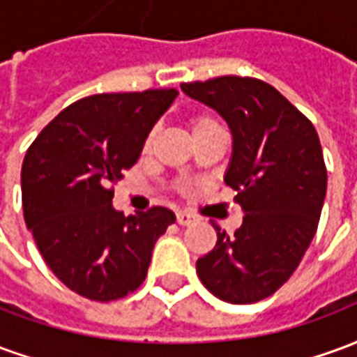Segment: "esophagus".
<instances>
[{"instance_id": "1", "label": "esophagus", "mask_w": 357, "mask_h": 357, "mask_svg": "<svg viewBox=\"0 0 357 357\" xmlns=\"http://www.w3.org/2000/svg\"><path fill=\"white\" fill-rule=\"evenodd\" d=\"M176 220H178L179 225H191L195 222L193 214H189V212H178L176 214Z\"/></svg>"}]
</instances>
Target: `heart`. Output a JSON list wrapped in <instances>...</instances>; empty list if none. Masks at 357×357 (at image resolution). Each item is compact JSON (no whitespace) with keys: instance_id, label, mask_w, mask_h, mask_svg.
<instances>
[{"instance_id":"b5f03b06","label":"heart","mask_w":357,"mask_h":357,"mask_svg":"<svg viewBox=\"0 0 357 357\" xmlns=\"http://www.w3.org/2000/svg\"><path fill=\"white\" fill-rule=\"evenodd\" d=\"M189 126H191V132H193V135H197V133L208 132V130H216V128H220V122H218L214 116H210V114H195V116L189 118ZM151 143H153V135H149L147 137L145 151H149Z\"/></svg>"}]
</instances>
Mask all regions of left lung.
Returning <instances> with one entry per match:
<instances>
[{
    "label": "left lung",
    "mask_w": 357,
    "mask_h": 357,
    "mask_svg": "<svg viewBox=\"0 0 357 357\" xmlns=\"http://www.w3.org/2000/svg\"><path fill=\"white\" fill-rule=\"evenodd\" d=\"M181 91L229 126L233 153L224 181L245 212L233 235L214 227L216 247L197 260V273L225 302L268 298L298 268L319 224L327 170L317 132L262 80L222 76L181 84Z\"/></svg>",
    "instance_id": "1"
}]
</instances>
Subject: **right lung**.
Segmentation results:
<instances>
[{
    "instance_id": "add662e5",
    "label": "right lung",
    "mask_w": 357,
    "mask_h": 357,
    "mask_svg": "<svg viewBox=\"0 0 357 357\" xmlns=\"http://www.w3.org/2000/svg\"><path fill=\"white\" fill-rule=\"evenodd\" d=\"M176 97L178 89L91 95L66 107L28 149L24 222L51 271L80 296L110 302L135 291L156 239L176 222L162 206L126 218L110 189Z\"/></svg>"
}]
</instances>
